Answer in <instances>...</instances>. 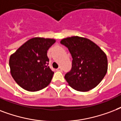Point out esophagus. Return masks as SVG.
Here are the masks:
<instances>
[{"label": "esophagus", "mask_w": 121, "mask_h": 121, "mask_svg": "<svg viewBox=\"0 0 121 121\" xmlns=\"http://www.w3.org/2000/svg\"><path fill=\"white\" fill-rule=\"evenodd\" d=\"M57 71H62V69L61 67H59V68H57Z\"/></svg>", "instance_id": "obj_1"}]
</instances>
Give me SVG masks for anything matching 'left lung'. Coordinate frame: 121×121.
I'll return each mask as SVG.
<instances>
[{
	"label": "left lung",
	"mask_w": 121,
	"mask_h": 121,
	"mask_svg": "<svg viewBox=\"0 0 121 121\" xmlns=\"http://www.w3.org/2000/svg\"><path fill=\"white\" fill-rule=\"evenodd\" d=\"M60 43L71 54L72 67L64 76L70 86L79 91H87L96 87L107 71V58L104 52L91 40L72 36Z\"/></svg>",
	"instance_id": "1"
}]
</instances>
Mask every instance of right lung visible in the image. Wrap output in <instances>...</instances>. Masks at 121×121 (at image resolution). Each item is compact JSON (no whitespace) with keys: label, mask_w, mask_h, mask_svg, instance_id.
I'll use <instances>...</instances> for the list:
<instances>
[{"label":"right lung","mask_w":121,"mask_h":121,"mask_svg":"<svg viewBox=\"0 0 121 121\" xmlns=\"http://www.w3.org/2000/svg\"><path fill=\"white\" fill-rule=\"evenodd\" d=\"M55 42L54 39L31 38L11 55V75L21 88L36 91L49 85L54 72L48 65L47 50Z\"/></svg>","instance_id":"obj_1"}]
</instances>
